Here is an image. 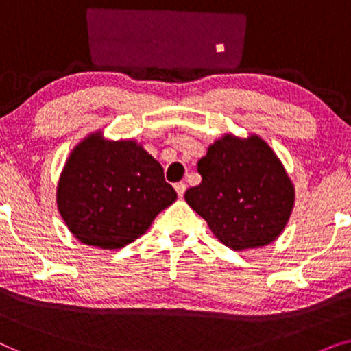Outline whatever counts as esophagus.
<instances>
[{
  "label": "esophagus",
  "mask_w": 351,
  "mask_h": 351,
  "mask_svg": "<svg viewBox=\"0 0 351 351\" xmlns=\"http://www.w3.org/2000/svg\"><path fill=\"white\" fill-rule=\"evenodd\" d=\"M174 189L177 191V195H179L182 198V196H184V193H185V190H186V184H185V182H179V184L174 185Z\"/></svg>",
  "instance_id": "34e87169"
}]
</instances>
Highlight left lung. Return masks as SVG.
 <instances>
[{
    "mask_svg": "<svg viewBox=\"0 0 351 351\" xmlns=\"http://www.w3.org/2000/svg\"><path fill=\"white\" fill-rule=\"evenodd\" d=\"M198 172L203 180L185 191V201L220 243L246 251L267 246L282 233L295 189L262 137L223 134L198 161Z\"/></svg>",
    "mask_w": 351,
    "mask_h": 351,
    "instance_id": "8db88e82",
    "label": "left lung"
}]
</instances>
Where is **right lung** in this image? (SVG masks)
Segmentation results:
<instances>
[{"label":"right lung","instance_id":"obj_1","mask_svg":"<svg viewBox=\"0 0 351 351\" xmlns=\"http://www.w3.org/2000/svg\"><path fill=\"white\" fill-rule=\"evenodd\" d=\"M177 199L162 167L141 142L86 136L66 158L56 201L71 234L88 246L119 249L141 238Z\"/></svg>","mask_w":351,"mask_h":351}]
</instances>
